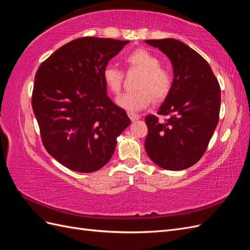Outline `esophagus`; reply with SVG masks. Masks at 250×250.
<instances>
[{
  "label": "esophagus",
  "mask_w": 250,
  "mask_h": 250,
  "mask_svg": "<svg viewBox=\"0 0 250 250\" xmlns=\"http://www.w3.org/2000/svg\"><path fill=\"white\" fill-rule=\"evenodd\" d=\"M128 117L130 118L131 121H135V120H139L141 118V116L139 115V113H135V112H132V111H128L127 112Z\"/></svg>",
  "instance_id": "34e87169"
}]
</instances>
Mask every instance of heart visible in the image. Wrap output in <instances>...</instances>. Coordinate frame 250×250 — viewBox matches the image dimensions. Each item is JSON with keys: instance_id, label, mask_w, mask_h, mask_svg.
<instances>
[{"instance_id": "b5f03b06", "label": "heart", "mask_w": 250, "mask_h": 250, "mask_svg": "<svg viewBox=\"0 0 250 250\" xmlns=\"http://www.w3.org/2000/svg\"><path fill=\"white\" fill-rule=\"evenodd\" d=\"M125 62L129 71H139L137 90L126 93L118 98L117 103L127 110L146 108L153 101H162L171 92L172 73L161 64V59L146 49H138L126 55ZM105 85L112 94L119 95L122 90L124 72L112 64H106L102 71Z\"/></svg>"}]
</instances>
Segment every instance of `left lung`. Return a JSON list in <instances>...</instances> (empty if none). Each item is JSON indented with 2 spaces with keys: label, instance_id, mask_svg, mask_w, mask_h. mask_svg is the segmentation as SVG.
Returning <instances> with one entry per match:
<instances>
[{
  "label": "left lung",
  "instance_id": "1",
  "mask_svg": "<svg viewBox=\"0 0 250 250\" xmlns=\"http://www.w3.org/2000/svg\"><path fill=\"white\" fill-rule=\"evenodd\" d=\"M173 65L171 92L157 113L148 115L145 149L151 161L167 170H184L206 152L220 112L221 92L209 64L197 52L173 39L148 40Z\"/></svg>",
  "mask_w": 250,
  "mask_h": 250
}]
</instances>
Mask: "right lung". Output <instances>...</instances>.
Instances as JSON below:
<instances>
[{
  "mask_svg": "<svg viewBox=\"0 0 250 250\" xmlns=\"http://www.w3.org/2000/svg\"><path fill=\"white\" fill-rule=\"evenodd\" d=\"M126 43L80 37L53 53L35 74L31 102L42 145L70 170L101 169L131 123L106 95L102 78L104 66Z\"/></svg>",
  "mask_w": 250,
  "mask_h": 250,
  "instance_id": "add662e5",
  "label": "right lung"
}]
</instances>
